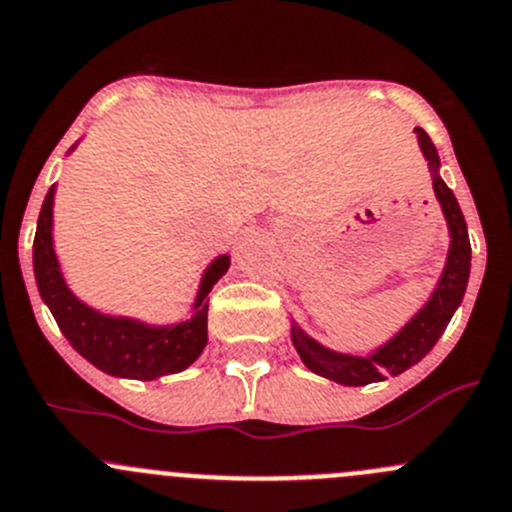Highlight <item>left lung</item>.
<instances>
[{
    "label": "left lung",
    "mask_w": 512,
    "mask_h": 512,
    "mask_svg": "<svg viewBox=\"0 0 512 512\" xmlns=\"http://www.w3.org/2000/svg\"><path fill=\"white\" fill-rule=\"evenodd\" d=\"M418 135V147L423 152L425 162H428L430 177H433V192L435 200L440 202L443 210L445 225H448V257H445V267L438 277V285L430 292L428 302L395 332L390 340L382 342L367 355H352V352L332 350V347L322 345L312 335H307L297 320H290V340L295 345L297 355L305 362L307 370L315 375L327 377V380L337 382V385H347V388H362L370 382L385 380V375H400V372L410 370L415 362L423 360L440 335L448 327L450 317L460 307L465 297V287H468L470 277V237L465 217L460 212L458 200H455L453 190L440 177V157L435 145L430 142L428 132L415 127Z\"/></svg>",
    "instance_id": "left-lung-1"
}]
</instances>
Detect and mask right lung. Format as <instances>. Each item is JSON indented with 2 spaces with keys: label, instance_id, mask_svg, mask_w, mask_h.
Returning a JSON list of instances; mask_svg holds the SVG:
<instances>
[{
  "label": "right lung",
  "instance_id": "1",
  "mask_svg": "<svg viewBox=\"0 0 512 512\" xmlns=\"http://www.w3.org/2000/svg\"><path fill=\"white\" fill-rule=\"evenodd\" d=\"M77 145L79 140L69 147L67 155H72ZM54 192H57V185L49 187L42 202L32 262L39 297L49 307L69 345L97 370L112 377L157 380V377L187 370L207 345V302H210L207 295L217 285V280L230 270V252L217 255L202 270L195 300L182 320L157 325L140 317L102 312L79 300L64 280L52 235Z\"/></svg>",
  "mask_w": 512,
  "mask_h": 512
}]
</instances>
